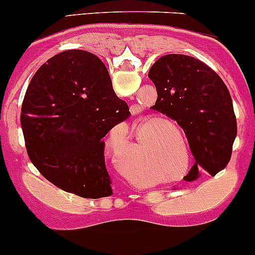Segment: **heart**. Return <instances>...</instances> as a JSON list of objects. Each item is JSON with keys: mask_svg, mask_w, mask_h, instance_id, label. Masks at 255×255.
I'll use <instances>...</instances> for the list:
<instances>
[{"mask_svg": "<svg viewBox=\"0 0 255 255\" xmlns=\"http://www.w3.org/2000/svg\"><path fill=\"white\" fill-rule=\"evenodd\" d=\"M139 133L138 152L142 162H153L158 168L165 172H170L173 168H178L183 162V157L188 160L189 147L184 133L167 121L147 120L143 123ZM121 168L123 164L120 162ZM125 172L128 177H137V169L130 162H126Z\"/></svg>", "mask_w": 255, "mask_h": 255, "instance_id": "1", "label": "heart"}]
</instances>
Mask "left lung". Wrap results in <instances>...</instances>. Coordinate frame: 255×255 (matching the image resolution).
Wrapping results in <instances>:
<instances>
[{
  "instance_id": "8db88e82",
  "label": "left lung",
  "mask_w": 255,
  "mask_h": 255,
  "mask_svg": "<svg viewBox=\"0 0 255 255\" xmlns=\"http://www.w3.org/2000/svg\"><path fill=\"white\" fill-rule=\"evenodd\" d=\"M148 77L158 95L150 108L178 123L193 154L194 164L184 179L224 169L237 137V120L223 80L199 59L174 53L158 58Z\"/></svg>"
}]
</instances>
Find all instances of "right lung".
Instances as JSON below:
<instances>
[{
	"label": "right lung",
	"mask_w": 255,
	"mask_h": 255,
	"mask_svg": "<svg viewBox=\"0 0 255 255\" xmlns=\"http://www.w3.org/2000/svg\"><path fill=\"white\" fill-rule=\"evenodd\" d=\"M129 115L96 54L61 52L37 70L24 95L21 127L27 154L47 180L68 193L110 197L102 138Z\"/></svg>",
	"instance_id": "right-lung-1"
}]
</instances>
